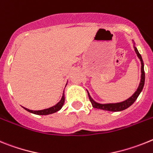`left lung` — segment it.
Returning a JSON list of instances; mask_svg holds the SVG:
<instances>
[{
  "instance_id": "obj_1",
  "label": "left lung",
  "mask_w": 153,
  "mask_h": 153,
  "mask_svg": "<svg viewBox=\"0 0 153 153\" xmlns=\"http://www.w3.org/2000/svg\"><path fill=\"white\" fill-rule=\"evenodd\" d=\"M132 43H133V47L135 49V51L137 54L138 58H139L141 62V79L140 82H139V87L136 89V91L134 92L133 95L131 97H129L128 99L123 101V102H117V103H105V104H102V103H99V102H95L94 99L91 98V96L90 95L89 92L87 90L88 95L89 97V100L91 102V105H92L93 108H98V109L101 110H105V111H123V110L126 109L128 108L129 106L132 105L133 104L135 101L137 99V98L139 97V94L141 93V91H143V88L144 87L145 84V71H144V63H143V58L141 54H139V51L137 50L136 47H135V44L134 42V41L132 40Z\"/></svg>"
}]
</instances>
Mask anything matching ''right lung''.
I'll return each instance as SVG.
<instances>
[{"label": "right lung", "instance_id": "obj_1", "mask_svg": "<svg viewBox=\"0 0 153 153\" xmlns=\"http://www.w3.org/2000/svg\"><path fill=\"white\" fill-rule=\"evenodd\" d=\"M67 85V84H66ZM66 87V85H65ZM64 103H65V91H63V94H62V97L61 100L57 103L55 105L52 106V107H50L48 108H45L43 110H30L28 108H26L25 107H23L26 111H29L30 113L35 114V115H50V114H53L54 112H57L61 108H62V106L64 105Z\"/></svg>", "mask_w": 153, "mask_h": 153}]
</instances>
